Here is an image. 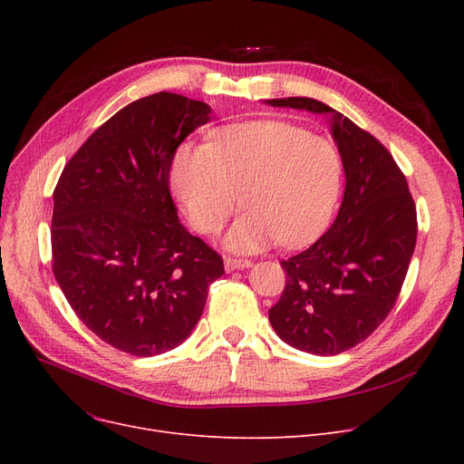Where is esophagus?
<instances>
[{
	"mask_svg": "<svg viewBox=\"0 0 464 464\" xmlns=\"http://www.w3.org/2000/svg\"><path fill=\"white\" fill-rule=\"evenodd\" d=\"M224 265H226V271L231 273V271H238V269H248V266H252V261L237 259V257H226Z\"/></svg>",
	"mask_w": 464,
	"mask_h": 464,
	"instance_id": "esophagus-1",
	"label": "esophagus"
}]
</instances>
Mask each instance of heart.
<instances>
[{"label":"heart","instance_id":"1","mask_svg":"<svg viewBox=\"0 0 464 464\" xmlns=\"http://www.w3.org/2000/svg\"><path fill=\"white\" fill-rule=\"evenodd\" d=\"M173 188L191 226L216 233L240 205L226 235L233 252H259L273 242L301 246L322 233L334 212L343 163L333 142L280 120L219 130L210 144H184L173 161Z\"/></svg>","mask_w":464,"mask_h":464}]
</instances>
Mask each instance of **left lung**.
Wrapping results in <instances>:
<instances>
[{
  "instance_id": "left-lung-1",
  "label": "left lung",
  "mask_w": 464,
  "mask_h": 464,
  "mask_svg": "<svg viewBox=\"0 0 464 464\" xmlns=\"http://www.w3.org/2000/svg\"><path fill=\"white\" fill-rule=\"evenodd\" d=\"M265 103L329 114L346 175L329 231L282 261L287 280L269 322L301 352L343 353L371 336L395 306L416 248V205L393 156L350 118L312 97Z\"/></svg>"
}]
</instances>
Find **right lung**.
Segmentation results:
<instances>
[{
    "instance_id": "add662e5",
    "label": "right lung",
    "mask_w": 464,
    "mask_h": 464,
    "mask_svg": "<svg viewBox=\"0 0 464 464\" xmlns=\"http://www.w3.org/2000/svg\"><path fill=\"white\" fill-rule=\"evenodd\" d=\"M212 109L160 92L118 111L63 167L53 271L79 320L137 357L177 348L198 325L224 261L180 224L169 173Z\"/></svg>"
}]
</instances>
